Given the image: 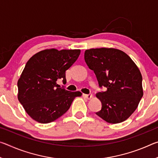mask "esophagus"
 Listing matches in <instances>:
<instances>
[{
    "label": "esophagus",
    "instance_id": "obj_1",
    "mask_svg": "<svg viewBox=\"0 0 158 158\" xmlns=\"http://www.w3.org/2000/svg\"><path fill=\"white\" fill-rule=\"evenodd\" d=\"M83 96H84L85 98L88 99V100H90V99L92 98L93 95L91 94V93H90V94H83Z\"/></svg>",
    "mask_w": 158,
    "mask_h": 158
}]
</instances>
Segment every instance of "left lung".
Listing matches in <instances>:
<instances>
[{
	"label": "left lung",
	"mask_w": 158,
	"mask_h": 158,
	"mask_svg": "<svg viewBox=\"0 0 158 158\" xmlns=\"http://www.w3.org/2000/svg\"><path fill=\"white\" fill-rule=\"evenodd\" d=\"M84 59L100 88H106L96 95L102 109L95 114L109 123L123 122L136 110L143 96L139 69L129 56L113 48L85 50Z\"/></svg>",
	"instance_id": "obj_1"
}]
</instances>
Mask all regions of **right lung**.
Returning a JSON list of instances; mask_svg holds the SVG:
<instances>
[{"label": "right lung", "instance_id": "right-lung-1", "mask_svg": "<svg viewBox=\"0 0 158 158\" xmlns=\"http://www.w3.org/2000/svg\"><path fill=\"white\" fill-rule=\"evenodd\" d=\"M79 49L41 51L26 63L18 80V100L29 116L40 123H49L63 115L74 99L81 95L56 84H65V71L77 60Z\"/></svg>", "mask_w": 158, "mask_h": 158}]
</instances>
